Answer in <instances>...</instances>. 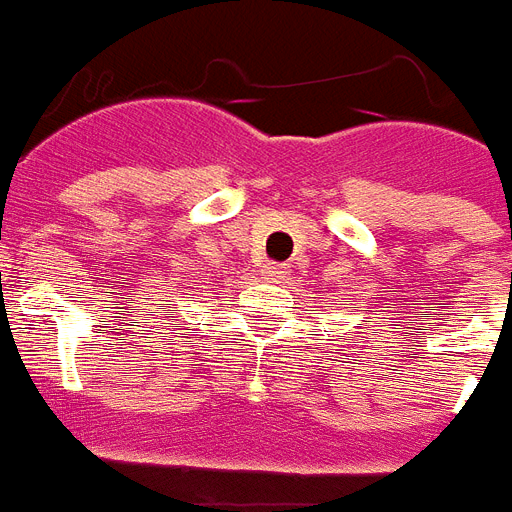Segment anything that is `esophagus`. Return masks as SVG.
Wrapping results in <instances>:
<instances>
[{"label": "esophagus", "instance_id": "obj_1", "mask_svg": "<svg viewBox=\"0 0 512 512\" xmlns=\"http://www.w3.org/2000/svg\"><path fill=\"white\" fill-rule=\"evenodd\" d=\"M265 276L270 278V281H276V283H281L283 278H286V268H283V265H265Z\"/></svg>", "mask_w": 512, "mask_h": 512}]
</instances>
